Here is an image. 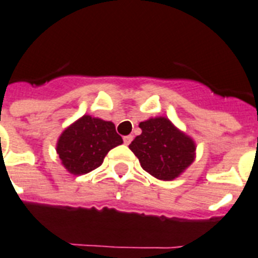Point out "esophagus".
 <instances>
[{
	"mask_svg": "<svg viewBox=\"0 0 258 258\" xmlns=\"http://www.w3.org/2000/svg\"><path fill=\"white\" fill-rule=\"evenodd\" d=\"M133 139H134L133 135H127L123 138V142H124V144H130L131 142H133Z\"/></svg>",
	"mask_w": 258,
	"mask_h": 258,
	"instance_id": "34e87169",
	"label": "esophagus"
}]
</instances>
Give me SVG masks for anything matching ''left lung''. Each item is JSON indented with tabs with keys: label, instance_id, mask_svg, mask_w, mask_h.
Segmentation results:
<instances>
[{
	"label": "left lung",
	"instance_id": "8db88e82",
	"mask_svg": "<svg viewBox=\"0 0 258 258\" xmlns=\"http://www.w3.org/2000/svg\"><path fill=\"white\" fill-rule=\"evenodd\" d=\"M142 134L130 144L140 165L156 179L173 180L195 159V143L167 118L148 119L139 124Z\"/></svg>",
	"mask_w": 258,
	"mask_h": 258
}]
</instances>
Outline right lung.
Returning a JSON list of instances; mask_svg holds the SVG:
<instances>
[{
    "mask_svg": "<svg viewBox=\"0 0 258 258\" xmlns=\"http://www.w3.org/2000/svg\"><path fill=\"white\" fill-rule=\"evenodd\" d=\"M122 143L114 123L85 115L59 136L56 152L69 172L83 175L98 168L108 151Z\"/></svg>",
    "mask_w": 258,
    "mask_h": 258,
    "instance_id": "add662e5",
    "label": "right lung"
}]
</instances>
